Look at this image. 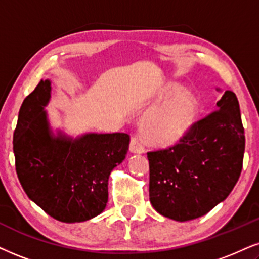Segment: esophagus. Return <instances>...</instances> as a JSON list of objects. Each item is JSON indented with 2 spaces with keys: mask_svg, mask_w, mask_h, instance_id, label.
<instances>
[{
  "mask_svg": "<svg viewBox=\"0 0 259 259\" xmlns=\"http://www.w3.org/2000/svg\"><path fill=\"white\" fill-rule=\"evenodd\" d=\"M130 148L134 153H143L145 152V145H143V141L141 139L140 135L135 134L132 137V141H130Z\"/></svg>",
  "mask_w": 259,
  "mask_h": 259,
  "instance_id": "1",
  "label": "esophagus"
}]
</instances>
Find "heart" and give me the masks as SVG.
I'll return each instance as SVG.
<instances>
[{
  "label": "heart",
  "instance_id": "heart-1",
  "mask_svg": "<svg viewBox=\"0 0 259 259\" xmlns=\"http://www.w3.org/2000/svg\"><path fill=\"white\" fill-rule=\"evenodd\" d=\"M181 92L178 87L169 86L161 92L160 98L166 99ZM197 113L194 98L182 94L173 98L160 109L147 114L142 122L146 139L156 145H171L178 141L192 125Z\"/></svg>",
  "mask_w": 259,
  "mask_h": 259
}]
</instances>
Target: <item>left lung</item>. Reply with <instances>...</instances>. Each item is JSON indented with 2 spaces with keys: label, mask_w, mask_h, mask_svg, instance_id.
I'll use <instances>...</instances> for the list:
<instances>
[{
  "label": "left lung",
  "mask_w": 259,
  "mask_h": 259,
  "mask_svg": "<svg viewBox=\"0 0 259 259\" xmlns=\"http://www.w3.org/2000/svg\"><path fill=\"white\" fill-rule=\"evenodd\" d=\"M244 152L238 98L226 91L217 109L192 123L178 142L147 153L154 209L177 221L205 215L237 184Z\"/></svg>",
  "instance_id": "left-lung-1"
}]
</instances>
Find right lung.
Listing matches in <instances>:
<instances>
[{
  "instance_id": "1",
  "label": "right lung",
  "mask_w": 259,
  "mask_h": 259,
  "mask_svg": "<svg viewBox=\"0 0 259 259\" xmlns=\"http://www.w3.org/2000/svg\"><path fill=\"white\" fill-rule=\"evenodd\" d=\"M50 81H40L25 98L14 130L15 169L26 195L62 222L99 215L109 199V177L125 159L130 136L87 134L77 140L52 137L44 106Z\"/></svg>"
}]
</instances>
